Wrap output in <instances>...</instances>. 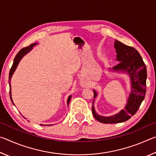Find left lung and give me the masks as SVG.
<instances>
[{"instance_id": "left-lung-1", "label": "left lung", "mask_w": 156, "mask_h": 156, "mask_svg": "<svg viewBox=\"0 0 156 156\" xmlns=\"http://www.w3.org/2000/svg\"><path fill=\"white\" fill-rule=\"evenodd\" d=\"M114 47L117 53L116 60L120 62L113 68H109V71L126 73L130 78L131 92L123 109L115 115L102 116L98 114L95 109L94 101L98 94L96 90H93L92 113L98 121L105 124L119 123L129 120L137 112L146 94L147 68L138 51L117 40H115Z\"/></svg>"}]
</instances>
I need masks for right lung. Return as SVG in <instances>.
<instances>
[{"label":"right lung","mask_w":156,"mask_h":156,"mask_svg":"<svg viewBox=\"0 0 156 156\" xmlns=\"http://www.w3.org/2000/svg\"><path fill=\"white\" fill-rule=\"evenodd\" d=\"M38 44L37 43H34V44H30V46L29 47H25V48H23L22 49H20L19 52L18 53V54H16V56L14 60V62H13V65H12V67L11 68V69H10V72H9V95H10V99H11L12 100V102L13 104L14 105V102H13V100H12V91H11V79H12V75L14 74V72L16 71V68L18 67V64H19V62L20 61V60L23 58V57H24L26 54H28L29 52H30V51H31V49H33L34 46L36 45V44ZM71 98H72V95H70L67 98V106H69V102L71 100ZM26 119V118H25ZM43 125V126H47V125Z\"/></svg>","instance_id":"add662e5"}]
</instances>
